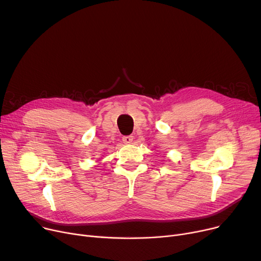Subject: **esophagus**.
I'll return each mask as SVG.
<instances>
[{
	"label": "esophagus",
	"instance_id": "obj_1",
	"mask_svg": "<svg viewBox=\"0 0 261 261\" xmlns=\"http://www.w3.org/2000/svg\"><path fill=\"white\" fill-rule=\"evenodd\" d=\"M122 142L125 143V144H132V142H133V136H132V135L122 136Z\"/></svg>",
	"mask_w": 261,
	"mask_h": 261
}]
</instances>
